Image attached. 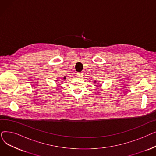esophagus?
<instances>
[{
	"mask_svg": "<svg viewBox=\"0 0 156 156\" xmlns=\"http://www.w3.org/2000/svg\"><path fill=\"white\" fill-rule=\"evenodd\" d=\"M83 73H77V76H78V77H79V78H81L83 76Z\"/></svg>",
	"mask_w": 156,
	"mask_h": 156,
	"instance_id": "obj_1",
	"label": "esophagus"
}]
</instances>
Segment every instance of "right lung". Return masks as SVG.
<instances>
[{
    "mask_svg": "<svg viewBox=\"0 0 156 156\" xmlns=\"http://www.w3.org/2000/svg\"><path fill=\"white\" fill-rule=\"evenodd\" d=\"M64 79H65V78H64Z\"/></svg>",
    "mask_w": 156,
    "mask_h": 156,
    "instance_id": "1",
    "label": "right lung"
}]
</instances>
